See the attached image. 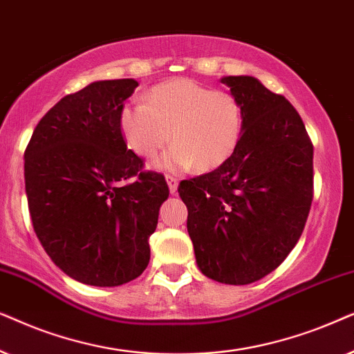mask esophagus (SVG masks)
<instances>
[{
  "instance_id": "obj_1",
  "label": "esophagus",
  "mask_w": 354,
  "mask_h": 354,
  "mask_svg": "<svg viewBox=\"0 0 354 354\" xmlns=\"http://www.w3.org/2000/svg\"><path fill=\"white\" fill-rule=\"evenodd\" d=\"M165 180H167V185L169 187V192H171L173 196L176 194V192H178V180H176V178L167 176V178H165Z\"/></svg>"
}]
</instances>
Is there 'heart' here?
Listing matches in <instances>:
<instances>
[{
    "label": "heart",
    "instance_id": "heart-1",
    "mask_svg": "<svg viewBox=\"0 0 354 354\" xmlns=\"http://www.w3.org/2000/svg\"><path fill=\"white\" fill-rule=\"evenodd\" d=\"M126 144L142 158H153L165 145H174L153 167L209 171L236 150L243 133V110L232 93L212 91L192 79H171L150 88L147 103H128L120 111Z\"/></svg>",
    "mask_w": 354,
    "mask_h": 354
}]
</instances>
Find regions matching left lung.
<instances>
[{"label": "left lung", "mask_w": 354, "mask_h": 354, "mask_svg": "<svg viewBox=\"0 0 354 354\" xmlns=\"http://www.w3.org/2000/svg\"><path fill=\"white\" fill-rule=\"evenodd\" d=\"M243 110L234 153L214 171L180 183L199 270L249 285L275 270L296 246L313 202V144L283 95L252 75H225Z\"/></svg>", "instance_id": "obj_1"}]
</instances>
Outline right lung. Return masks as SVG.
<instances>
[{
  "label": "right lung",
  "mask_w": 354,
  "mask_h": 354,
  "mask_svg": "<svg viewBox=\"0 0 354 354\" xmlns=\"http://www.w3.org/2000/svg\"><path fill=\"white\" fill-rule=\"evenodd\" d=\"M139 84L113 79L61 98L41 118L24 155L37 238L71 279L120 286L149 266V238L168 199L162 174L140 171L126 147L120 111ZM136 177L129 185L122 180Z\"/></svg>",
  "instance_id": "right-lung-1"
}]
</instances>
